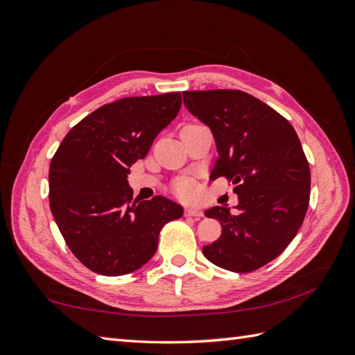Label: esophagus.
<instances>
[{"label":"esophagus","mask_w":355,"mask_h":355,"mask_svg":"<svg viewBox=\"0 0 355 355\" xmlns=\"http://www.w3.org/2000/svg\"><path fill=\"white\" fill-rule=\"evenodd\" d=\"M184 215H186V216L201 218V216H202V212H201L200 209H197V207H186V210H184Z\"/></svg>","instance_id":"34e87169"}]
</instances>
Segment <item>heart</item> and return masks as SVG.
Instances as JSON below:
<instances>
[{
    "mask_svg": "<svg viewBox=\"0 0 355 355\" xmlns=\"http://www.w3.org/2000/svg\"><path fill=\"white\" fill-rule=\"evenodd\" d=\"M175 191L183 198H193L197 195V186H195L189 180H182L175 186Z\"/></svg>",
    "mask_w": 355,
    "mask_h": 355,
    "instance_id": "heart-1",
    "label": "heart"
}]
</instances>
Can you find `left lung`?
<instances>
[{
    "instance_id": "1",
    "label": "left lung",
    "mask_w": 355,
    "mask_h": 355,
    "mask_svg": "<svg viewBox=\"0 0 355 355\" xmlns=\"http://www.w3.org/2000/svg\"><path fill=\"white\" fill-rule=\"evenodd\" d=\"M187 111L214 134L218 158L210 178L236 184V214L214 206L207 218L223 233L202 247L224 270L248 273L281 254L304 223L311 173L291 123L267 103L239 89L184 92Z\"/></svg>"
}]
</instances>
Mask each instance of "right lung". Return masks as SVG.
Segmentation results:
<instances>
[{"instance_id": "add662e5", "label": "right lung", "mask_w": 355, "mask_h": 355, "mask_svg": "<svg viewBox=\"0 0 355 355\" xmlns=\"http://www.w3.org/2000/svg\"><path fill=\"white\" fill-rule=\"evenodd\" d=\"M182 94L125 97L97 108L65 135L49 171L53 218L73 254L94 273L122 276L153 258L166 223L183 207L157 195L132 200L131 166L177 117Z\"/></svg>"}]
</instances>
